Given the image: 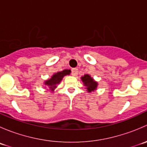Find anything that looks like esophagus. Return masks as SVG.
<instances>
[{
	"instance_id": "obj_1",
	"label": "esophagus",
	"mask_w": 147,
	"mask_h": 147,
	"mask_svg": "<svg viewBox=\"0 0 147 147\" xmlns=\"http://www.w3.org/2000/svg\"><path fill=\"white\" fill-rule=\"evenodd\" d=\"M72 75L73 76H77L78 74V68H72Z\"/></svg>"
}]
</instances>
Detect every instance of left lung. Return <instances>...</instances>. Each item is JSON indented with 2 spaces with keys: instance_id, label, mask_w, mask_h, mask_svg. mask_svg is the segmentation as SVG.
<instances>
[{
  "instance_id": "8db88e82",
  "label": "left lung",
  "mask_w": 147,
  "mask_h": 147,
  "mask_svg": "<svg viewBox=\"0 0 147 147\" xmlns=\"http://www.w3.org/2000/svg\"><path fill=\"white\" fill-rule=\"evenodd\" d=\"M82 80L83 83H84V86L87 87V90L88 92H92L94 91V90H96L97 86V83L96 82H94L92 78L89 75H84V77H82Z\"/></svg>"
}]
</instances>
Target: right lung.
I'll use <instances>...</instances> for the list:
<instances>
[{
	"label": "right lung",
	"mask_w": 147,
	"mask_h": 147,
	"mask_svg": "<svg viewBox=\"0 0 147 147\" xmlns=\"http://www.w3.org/2000/svg\"><path fill=\"white\" fill-rule=\"evenodd\" d=\"M70 69H65V70L62 71V72H59L55 74L51 79L48 80L45 82V84L47 86H48L49 88L53 91L54 89L56 87V85L60 82V81L63 80V77L67 75H69L70 73Z\"/></svg>",
	"instance_id": "obj_1"
}]
</instances>
